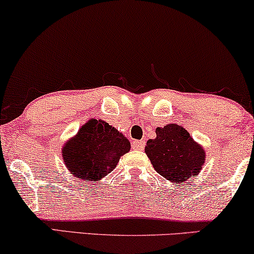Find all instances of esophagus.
I'll return each mask as SVG.
<instances>
[{"label": "esophagus", "instance_id": "1", "mask_svg": "<svg viewBox=\"0 0 254 254\" xmlns=\"http://www.w3.org/2000/svg\"><path fill=\"white\" fill-rule=\"evenodd\" d=\"M144 145H145V142L142 140L141 141H133V143H131V147H133L134 150H143Z\"/></svg>", "mask_w": 254, "mask_h": 254}]
</instances>
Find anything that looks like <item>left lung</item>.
<instances>
[{
  "instance_id": "8db88e82",
  "label": "left lung",
  "mask_w": 254,
  "mask_h": 254,
  "mask_svg": "<svg viewBox=\"0 0 254 254\" xmlns=\"http://www.w3.org/2000/svg\"><path fill=\"white\" fill-rule=\"evenodd\" d=\"M144 151L157 173L177 184L196 177L206 162L204 148L177 124L156 128V137L148 140Z\"/></svg>"
}]
</instances>
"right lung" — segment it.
<instances>
[{
    "label": "right lung",
    "instance_id": "obj_1",
    "mask_svg": "<svg viewBox=\"0 0 254 254\" xmlns=\"http://www.w3.org/2000/svg\"><path fill=\"white\" fill-rule=\"evenodd\" d=\"M130 150V142L100 119H90L62 147L68 171L85 182H97L116 168L120 157Z\"/></svg>",
    "mask_w": 254,
    "mask_h": 254
}]
</instances>
